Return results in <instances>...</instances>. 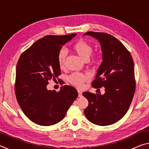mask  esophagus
Listing matches in <instances>:
<instances>
[{"mask_svg":"<svg viewBox=\"0 0 149 149\" xmlns=\"http://www.w3.org/2000/svg\"><path fill=\"white\" fill-rule=\"evenodd\" d=\"M77 92H78V97H82V92L81 91H79V90L77 91Z\"/></svg>","mask_w":149,"mask_h":149,"instance_id":"obj_1","label":"esophagus"}]
</instances>
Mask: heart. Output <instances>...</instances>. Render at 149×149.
I'll list each match as a JSON object with an SVG mask.
<instances>
[{
    "mask_svg": "<svg viewBox=\"0 0 149 149\" xmlns=\"http://www.w3.org/2000/svg\"><path fill=\"white\" fill-rule=\"evenodd\" d=\"M73 50L85 62L89 60L93 52V47L89 43L85 41L84 39H79L75 42L73 45ZM67 58V52L65 49H61L58 54V62L59 66L63 68L64 67L65 60ZM89 79L87 75L79 74V73H74L69 77V81L75 86L77 87H81L84 82Z\"/></svg>",
    "mask_w": 149,
    "mask_h": 149,
    "instance_id": "1",
    "label": "heart"
}]
</instances>
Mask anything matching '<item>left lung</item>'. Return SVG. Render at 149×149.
Returning <instances> with one entry per match:
<instances>
[{
	"label": "left lung",
	"mask_w": 149,
	"mask_h": 149,
	"mask_svg": "<svg viewBox=\"0 0 149 149\" xmlns=\"http://www.w3.org/2000/svg\"><path fill=\"white\" fill-rule=\"evenodd\" d=\"M84 35L97 39L101 47L102 62L92 85L105 89L104 95L83 93L89 101L84 113L94 124L109 125L123 117L132 101L135 90L134 64L130 52L112 35L94 31Z\"/></svg>",
	"instance_id": "8db88e82"
}]
</instances>
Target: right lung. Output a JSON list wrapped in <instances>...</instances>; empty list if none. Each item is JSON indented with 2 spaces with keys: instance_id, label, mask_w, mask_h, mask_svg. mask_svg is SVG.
I'll list each match as a JSON object with an SVG mask.
<instances>
[{
  "instance_id": "right-lung-1",
  "label": "right lung",
  "mask_w": 149,
  "mask_h": 149,
  "mask_svg": "<svg viewBox=\"0 0 149 149\" xmlns=\"http://www.w3.org/2000/svg\"><path fill=\"white\" fill-rule=\"evenodd\" d=\"M76 35H47L19 57L15 83L16 99L25 115L36 124L49 126L58 123L77 97V90L70 85L62 87L59 92L47 87L49 81L60 75L59 51Z\"/></svg>"
}]
</instances>
